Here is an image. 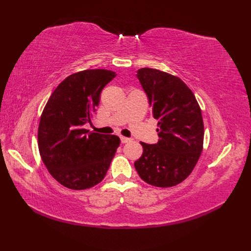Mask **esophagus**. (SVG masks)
<instances>
[{"mask_svg":"<svg viewBox=\"0 0 251 251\" xmlns=\"http://www.w3.org/2000/svg\"><path fill=\"white\" fill-rule=\"evenodd\" d=\"M128 141H130L129 138H126V137H121V142L122 143H127Z\"/></svg>","mask_w":251,"mask_h":251,"instance_id":"34e87169","label":"esophagus"}]
</instances>
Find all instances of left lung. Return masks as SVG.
<instances>
[{
    "label": "left lung",
    "mask_w": 251,
    "mask_h": 251,
    "mask_svg": "<svg viewBox=\"0 0 251 251\" xmlns=\"http://www.w3.org/2000/svg\"><path fill=\"white\" fill-rule=\"evenodd\" d=\"M136 76L158 121L159 140L154 145L141 142L143 153L135 168L149 184L177 185L189 177L202 150L201 108L192 90L177 76L151 68L139 69Z\"/></svg>",
    "instance_id": "1"
}]
</instances>
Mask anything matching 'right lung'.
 I'll use <instances>...</instances> for the list:
<instances>
[{"instance_id":"1","label":"right lung","mask_w":251,"mask_h":251,"mask_svg":"<svg viewBox=\"0 0 251 251\" xmlns=\"http://www.w3.org/2000/svg\"><path fill=\"white\" fill-rule=\"evenodd\" d=\"M115 76L104 69L72 74L58 85L42 113L37 132L42 161L68 189L85 190L101 182L120 146L117 136L84 128L102 89Z\"/></svg>"}]
</instances>
